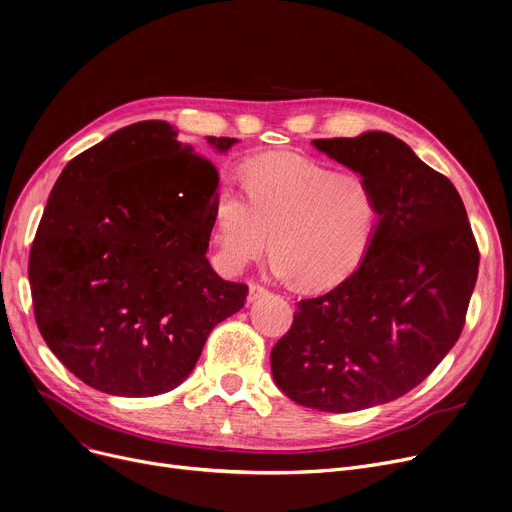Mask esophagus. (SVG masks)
Wrapping results in <instances>:
<instances>
[{
  "label": "esophagus",
  "mask_w": 512,
  "mask_h": 512,
  "mask_svg": "<svg viewBox=\"0 0 512 512\" xmlns=\"http://www.w3.org/2000/svg\"><path fill=\"white\" fill-rule=\"evenodd\" d=\"M267 294H270V290H267L265 286H261V284H251L249 286V303H255V301H259V299H263V297H267Z\"/></svg>",
  "instance_id": "esophagus-1"
}]
</instances>
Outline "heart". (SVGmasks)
Instances as JSON below:
<instances>
[{
    "label": "heart",
    "mask_w": 512,
    "mask_h": 512,
    "mask_svg": "<svg viewBox=\"0 0 512 512\" xmlns=\"http://www.w3.org/2000/svg\"><path fill=\"white\" fill-rule=\"evenodd\" d=\"M245 197L224 188L215 205L222 261L240 270L270 249L276 270L303 288H332L351 278L380 228V201L357 172H336L297 153L249 159Z\"/></svg>",
    "instance_id": "obj_1"
}]
</instances>
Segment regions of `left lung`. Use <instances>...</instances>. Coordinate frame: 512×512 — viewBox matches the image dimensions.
I'll list each match as a JSON object with an SVG mask.
<instances>
[{
  "label": "left lung",
  "mask_w": 512,
  "mask_h": 512,
  "mask_svg": "<svg viewBox=\"0 0 512 512\" xmlns=\"http://www.w3.org/2000/svg\"><path fill=\"white\" fill-rule=\"evenodd\" d=\"M313 145L365 176L380 228L359 270L297 303L272 348L278 388L303 407L351 413L419 386L459 340L479 249L454 184L388 132Z\"/></svg>",
  "instance_id": "left-lung-1"
}]
</instances>
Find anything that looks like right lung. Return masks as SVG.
Masks as SVG:
<instances>
[{"mask_svg":"<svg viewBox=\"0 0 512 512\" xmlns=\"http://www.w3.org/2000/svg\"><path fill=\"white\" fill-rule=\"evenodd\" d=\"M176 134L168 122L145 120L70 159L31 247L43 340L105 394L155 396L182 384L209 332L249 292L205 257L220 178ZM207 141L218 151L236 143Z\"/></svg>","mask_w":512,"mask_h":512,"instance_id":"obj_1","label":"right lung"}]
</instances>
